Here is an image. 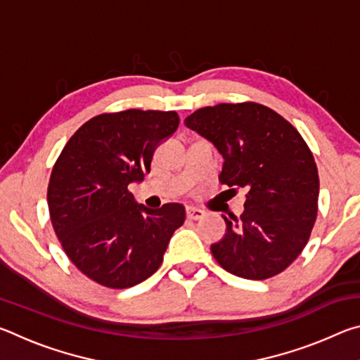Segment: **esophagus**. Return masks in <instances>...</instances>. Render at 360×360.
<instances>
[{
	"label": "esophagus",
	"instance_id": "obj_1",
	"mask_svg": "<svg viewBox=\"0 0 360 360\" xmlns=\"http://www.w3.org/2000/svg\"><path fill=\"white\" fill-rule=\"evenodd\" d=\"M186 214H187V217H188V219H192V221H198V219H202V217H203L205 211L198 210V208H193V206H187Z\"/></svg>",
	"mask_w": 360,
	"mask_h": 360
}]
</instances>
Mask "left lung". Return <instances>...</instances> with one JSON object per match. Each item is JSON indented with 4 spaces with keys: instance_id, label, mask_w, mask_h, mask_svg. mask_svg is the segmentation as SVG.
<instances>
[{
    "instance_id": "8db88e82",
    "label": "left lung",
    "mask_w": 360,
    "mask_h": 360,
    "mask_svg": "<svg viewBox=\"0 0 360 360\" xmlns=\"http://www.w3.org/2000/svg\"><path fill=\"white\" fill-rule=\"evenodd\" d=\"M184 124L222 154L221 184L248 191L245 212L222 216L227 233L211 246L217 264L245 279L279 275L302 254L318 216L313 152L290 122L254 101L200 108Z\"/></svg>"
}]
</instances>
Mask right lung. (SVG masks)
Listing matches in <instances>:
<instances>
[{"label":"right lung","mask_w":360,"mask_h":360,"mask_svg":"<svg viewBox=\"0 0 360 360\" xmlns=\"http://www.w3.org/2000/svg\"><path fill=\"white\" fill-rule=\"evenodd\" d=\"M178 125L176 111L95 115L70 138L52 168L47 203L57 238L77 270L105 288L127 289L154 275L186 221L182 205L149 210L129 191L130 182L150 172L158 143Z\"/></svg>","instance_id":"obj_1"}]
</instances>
